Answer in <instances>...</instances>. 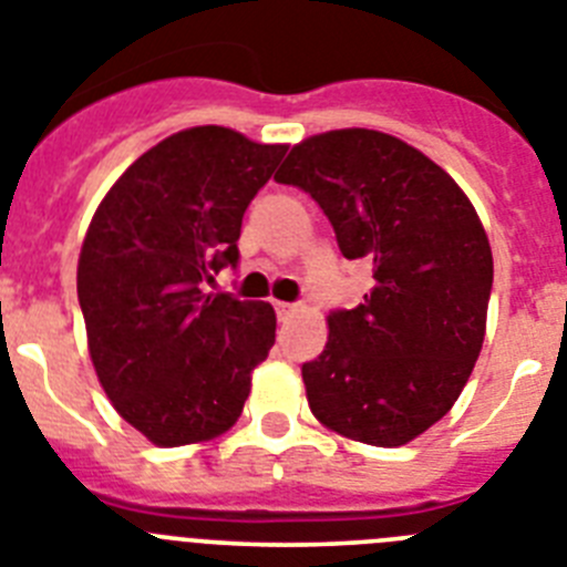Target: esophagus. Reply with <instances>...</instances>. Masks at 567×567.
Listing matches in <instances>:
<instances>
[{
	"label": "esophagus",
	"instance_id": "esophagus-1",
	"mask_svg": "<svg viewBox=\"0 0 567 567\" xmlns=\"http://www.w3.org/2000/svg\"><path fill=\"white\" fill-rule=\"evenodd\" d=\"M293 313H297V305H290V302H277V317L282 319H290L293 317Z\"/></svg>",
	"mask_w": 567,
	"mask_h": 567
}]
</instances>
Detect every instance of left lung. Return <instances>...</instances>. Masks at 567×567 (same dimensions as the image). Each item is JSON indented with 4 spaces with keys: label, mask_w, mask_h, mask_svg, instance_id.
<instances>
[{
    "label": "left lung",
    "mask_w": 567,
    "mask_h": 567,
    "mask_svg": "<svg viewBox=\"0 0 567 567\" xmlns=\"http://www.w3.org/2000/svg\"><path fill=\"white\" fill-rule=\"evenodd\" d=\"M274 179L311 194L344 259L373 274L302 365L311 413L344 440L408 445L454 408L482 351L494 256L474 205L422 151L368 127L308 136Z\"/></svg>",
    "instance_id": "left-lung-1"
}]
</instances>
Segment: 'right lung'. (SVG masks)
Listing matches in <instances>:
<instances>
[{"label":"right lung","mask_w":567,"mask_h":567,"mask_svg":"<svg viewBox=\"0 0 567 567\" xmlns=\"http://www.w3.org/2000/svg\"><path fill=\"white\" fill-rule=\"evenodd\" d=\"M288 145L199 125L140 156L87 225L76 290L107 400L159 447L228 431L277 339L268 302L205 293Z\"/></svg>","instance_id":"obj_1"}]
</instances>
